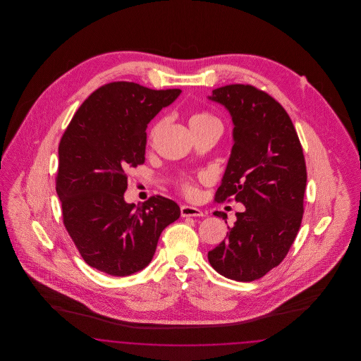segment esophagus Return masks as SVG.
<instances>
[{
  "label": "esophagus",
  "mask_w": 361,
  "mask_h": 361,
  "mask_svg": "<svg viewBox=\"0 0 361 361\" xmlns=\"http://www.w3.org/2000/svg\"><path fill=\"white\" fill-rule=\"evenodd\" d=\"M180 211H181V216H184V218H185V216H193V218H196V216H204L203 211L199 209V208H196V207L181 206Z\"/></svg>",
  "instance_id": "1"
}]
</instances>
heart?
<instances>
[{"mask_svg": "<svg viewBox=\"0 0 361 361\" xmlns=\"http://www.w3.org/2000/svg\"><path fill=\"white\" fill-rule=\"evenodd\" d=\"M209 123L219 124V121H218V119H216L215 116H212L211 114H207V112L195 114V115L189 119L190 128L197 127V126H203V124H209ZM162 126H164V121H159L158 123H155V126L152 128V133H150V139H152V140L157 137V134L159 133V130H161ZM184 190H185L188 195H192V193H193V187H192L189 183H187V184H184Z\"/></svg>", "mask_w": 361, "mask_h": 361, "instance_id": "heart-1", "label": "heart"}]
</instances>
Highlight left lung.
Listing matches in <instances>:
<instances>
[{"instance_id":"1","label":"left lung","mask_w":361,"mask_h":361,"mask_svg":"<svg viewBox=\"0 0 361 361\" xmlns=\"http://www.w3.org/2000/svg\"><path fill=\"white\" fill-rule=\"evenodd\" d=\"M208 100L224 105L234 126L215 200L233 197L243 204L208 261L227 279L253 281L277 267L296 238L307 181L305 155L288 114L268 93L235 84L212 90Z\"/></svg>"}]
</instances>
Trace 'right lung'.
Listing matches in <instances>:
<instances>
[{"label":"right lung","instance_id":"1","mask_svg":"<svg viewBox=\"0 0 361 361\" xmlns=\"http://www.w3.org/2000/svg\"><path fill=\"white\" fill-rule=\"evenodd\" d=\"M180 93L106 84L78 108L61 139L56 193L63 224L86 264L106 275L145 269L164 228L180 218L177 203L162 196L142 207L124 200L127 171L145 162L147 124Z\"/></svg>","mask_w":361,"mask_h":361}]
</instances>
